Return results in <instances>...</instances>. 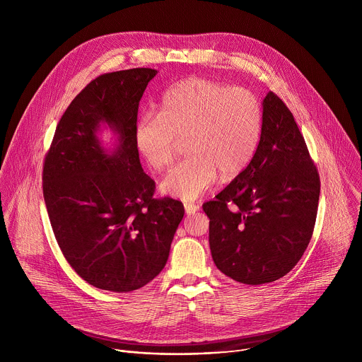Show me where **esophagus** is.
<instances>
[{
    "label": "esophagus",
    "mask_w": 362,
    "mask_h": 362,
    "mask_svg": "<svg viewBox=\"0 0 362 362\" xmlns=\"http://www.w3.org/2000/svg\"><path fill=\"white\" fill-rule=\"evenodd\" d=\"M199 211V206L194 203H185V212L186 215H193Z\"/></svg>",
    "instance_id": "1"
}]
</instances>
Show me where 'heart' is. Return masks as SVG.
Instances as JSON below:
<instances>
[{"instance_id":"1","label":"heart","mask_w":362,"mask_h":362,"mask_svg":"<svg viewBox=\"0 0 362 362\" xmlns=\"http://www.w3.org/2000/svg\"><path fill=\"white\" fill-rule=\"evenodd\" d=\"M262 133V107L243 87L190 77L168 88L158 115L134 124V144L153 170H165L185 140L189 158L160 183L163 193L190 202L216 182L240 175L252 162Z\"/></svg>"}]
</instances>
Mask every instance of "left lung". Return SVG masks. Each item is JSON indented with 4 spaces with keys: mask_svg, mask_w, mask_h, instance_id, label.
Masks as SVG:
<instances>
[{
    "mask_svg": "<svg viewBox=\"0 0 362 362\" xmlns=\"http://www.w3.org/2000/svg\"><path fill=\"white\" fill-rule=\"evenodd\" d=\"M262 133L249 166L203 211L214 262L226 276L262 285L285 276L313 238L320 175L303 136L272 91L262 101Z\"/></svg>",
    "mask_w": 362,
    "mask_h": 362,
    "instance_id": "8db88e82",
    "label": "left lung"
}]
</instances>
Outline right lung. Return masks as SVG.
<instances>
[{"label": "right lung", "instance_id": "add662e5", "mask_svg": "<svg viewBox=\"0 0 362 362\" xmlns=\"http://www.w3.org/2000/svg\"><path fill=\"white\" fill-rule=\"evenodd\" d=\"M154 69L98 76L70 103L45 154L42 193L57 243L90 285L136 291L165 268L185 208L154 199L134 144L140 98ZM115 134L113 148L98 139Z\"/></svg>", "mask_w": 362, "mask_h": 362}]
</instances>
